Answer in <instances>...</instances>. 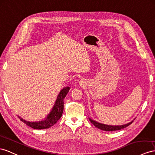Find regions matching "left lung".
I'll use <instances>...</instances> for the list:
<instances>
[{"label":"left lung","instance_id":"1","mask_svg":"<svg viewBox=\"0 0 155 155\" xmlns=\"http://www.w3.org/2000/svg\"><path fill=\"white\" fill-rule=\"evenodd\" d=\"M90 122L92 123V124L96 127V128L101 129L102 130L104 131H115V130H122L123 128H126V127L128 126L130 124H131L132 123L133 121L130 122V123H128L126 124H124V125H121V126H109V125H106V124H101V123H99L96 121H94L92 119L90 118Z\"/></svg>","mask_w":155,"mask_h":155}]
</instances>
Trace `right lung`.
Returning a JSON list of instances; mask_svg holds the SVG:
<instances>
[{
  "label": "right lung",
  "instance_id": "obj_1",
  "mask_svg": "<svg viewBox=\"0 0 155 155\" xmlns=\"http://www.w3.org/2000/svg\"><path fill=\"white\" fill-rule=\"evenodd\" d=\"M69 87H65V88L61 90V92H59L56 101H55V104L52 110H51V111L45 120L38 122H31L25 121V120H23V119L20 118V117H19L20 120L27 126H30L31 128L33 129H46L49 128L50 127L54 126L58 121V120H59V118L61 117L63 111V105H63L64 104V99L67 93L69 92Z\"/></svg>",
  "mask_w": 155,
  "mask_h": 155
}]
</instances>
